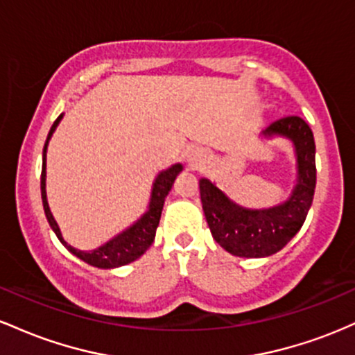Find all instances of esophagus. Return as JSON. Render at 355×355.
<instances>
[{"label": "esophagus", "instance_id": "34e87169", "mask_svg": "<svg viewBox=\"0 0 355 355\" xmlns=\"http://www.w3.org/2000/svg\"><path fill=\"white\" fill-rule=\"evenodd\" d=\"M190 160H191V164H193L195 166H200L203 164V162H202V153H195L193 157L190 158Z\"/></svg>", "mask_w": 355, "mask_h": 355}]
</instances>
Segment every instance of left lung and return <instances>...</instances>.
Segmentation results:
<instances>
[{
  "mask_svg": "<svg viewBox=\"0 0 355 355\" xmlns=\"http://www.w3.org/2000/svg\"><path fill=\"white\" fill-rule=\"evenodd\" d=\"M262 135H280L294 144L297 183L288 200L272 209H243L215 183L207 178L198 182L211 237L232 255L247 259L268 257L282 250L304 225L315 190V141L311 126L300 116H284L268 125Z\"/></svg>",
  "mask_w": 355,
  "mask_h": 355,
  "instance_id": "obj_1",
  "label": "left lung"
}]
</instances>
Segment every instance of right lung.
<instances>
[{
    "mask_svg": "<svg viewBox=\"0 0 355 355\" xmlns=\"http://www.w3.org/2000/svg\"><path fill=\"white\" fill-rule=\"evenodd\" d=\"M61 118H63V115H60L55 120V123H53L50 133H48L46 144H44V148H43L42 198H43V209H44V214H46L48 223H50V227L56 234V237L60 239V242L63 243V245L67 247L73 255H76L78 259L83 260V262L89 263V266L98 267V268H115V267L126 266V263L140 259V257L146 252V248L153 243L155 234H157V227L158 223H160L162 210H164L165 198L166 195H168V191L172 190L175 178H177V175L182 172L183 166L180 164H175L170 166V168H166L164 172L158 173V177L155 178L153 182L148 210H146L145 214L141 215V218L137 220L132 227H128L125 232L118 234L115 239H112L110 242L105 243V245L95 248V250L92 252H83V250H78V248H73L71 245H68V243L64 242L63 235H61L60 232L58 223H56V220L53 218L51 210L50 207H48V200H46V146L53 135V132H55L56 126H58Z\"/></svg>",
    "mask_w": 355,
    "mask_h": 355,
    "instance_id": "1",
    "label": "right lung"
}]
</instances>
